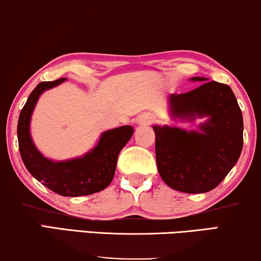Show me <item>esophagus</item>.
Wrapping results in <instances>:
<instances>
[{
    "label": "esophagus",
    "mask_w": 261,
    "mask_h": 261,
    "mask_svg": "<svg viewBox=\"0 0 261 261\" xmlns=\"http://www.w3.org/2000/svg\"><path fill=\"white\" fill-rule=\"evenodd\" d=\"M154 120H155V118H154L153 115H149V114L142 115V116H140V118H139V123L150 124L152 122H154Z\"/></svg>",
    "instance_id": "1"
}]
</instances>
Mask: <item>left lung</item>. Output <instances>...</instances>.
<instances>
[{"mask_svg":"<svg viewBox=\"0 0 261 261\" xmlns=\"http://www.w3.org/2000/svg\"><path fill=\"white\" fill-rule=\"evenodd\" d=\"M206 77L198 88L168 97L173 118L207 121L198 130L153 126L158 171L166 185L184 193L214 190L237 164L244 145L241 109L231 87ZM206 82L205 83L204 81Z\"/></svg>","mask_w":261,"mask_h":261,"instance_id":"1","label":"left lung"}]
</instances>
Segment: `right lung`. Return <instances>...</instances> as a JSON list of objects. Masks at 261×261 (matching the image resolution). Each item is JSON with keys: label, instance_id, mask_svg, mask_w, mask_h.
<instances>
[{"label": "right lung", "instance_id": "1", "mask_svg": "<svg viewBox=\"0 0 261 261\" xmlns=\"http://www.w3.org/2000/svg\"><path fill=\"white\" fill-rule=\"evenodd\" d=\"M65 80L41 82L30 93L18 118V148L28 172L50 191L63 196L94 194L112 182L119 153L130 140L134 129L132 126H122L106 130L101 134L97 145L81 158L66 161H53L44 158L30 137V118L41 94Z\"/></svg>", "mask_w": 261, "mask_h": 261}]
</instances>
